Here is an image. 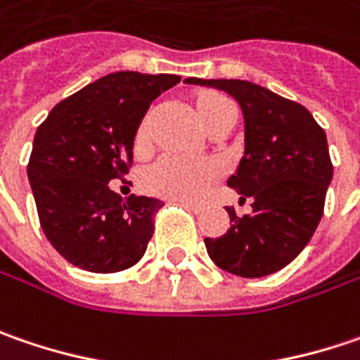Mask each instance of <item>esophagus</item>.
Instances as JSON below:
<instances>
[{
    "mask_svg": "<svg viewBox=\"0 0 360 360\" xmlns=\"http://www.w3.org/2000/svg\"><path fill=\"white\" fill-rule=\"evenodd\" d=\"M176 202H182L184 207H188L190 210H194V212H200V210H202V207H200V205H196V202H190V200H176Z\"/></svg>",
    "mask_w": 360,
    "mask_h": 360,
    "instance_id": "1",
    "label": "esophagus"
}]
</instances>
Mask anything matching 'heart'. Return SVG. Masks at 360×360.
<instances>
[{"label":"heart","mask_w":360,"mask_h":360,"mask_svg":"<svg viewBox=\"0 0 360 360\" xmlns=\"http://www.w3.org/2000/svg\"><path fill=\"white\" fill-rule=\"evenodd\" d=\"M235 107L223 95L208 93L196 101V113L200 121H205L217 111ZM217 176L214 164L207 160H190L180 153H164L155 160L148 170L143 172V186L160 196L174 200H192L200 198Z\"/></svg>","instance_id":"heart-1"}]
</instances>
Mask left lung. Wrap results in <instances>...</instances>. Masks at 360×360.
<instances>
[{
	"label": "left lung",
	"instance_id": "1",
	"mask_svg": "<svg viewBox=\"0 0 360 360\" xmlns=\"http://www.w3.org/2000/svg\"><path fill=\"white\" fill-rule=\"evenodd\" d=\"M225 91L239 103L245 121V152L226 184L253 212L237 217L226 207L231 229L205 239L208 257L239 278H263L294 261L322 219L333 180L326 134L300 103L237 79H186Z\"/></svg>",
	"mask_w": 360,
	"mask_h": 360
}]
</instances>
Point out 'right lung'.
<instances>
[{
    "label": "right lung",
    "instance_id": "add662e5",
    "mask_svg": "<svg viewBox=\"0 0 360 360\" xmlns=\"http://www.w3.org/2000/svg\"><path fill=\"white\" fill-rule=\"evenodd\" d=\"M178 82V75L111 72L60 101L38 127L27 180L46 239L72 265L113 274L143 257L164 202L121 198L109 182L129 172L152 101Z\"/></svg>",
    "mask_w": 360,
    "mask_h": 360
}]
</instances>
